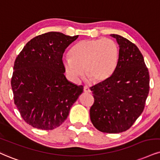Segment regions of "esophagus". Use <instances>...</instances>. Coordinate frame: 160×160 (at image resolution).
Here are the masks:
<instances>
[{
    "instance_id": "34e87169",
    "label": "esophagus",
    "mask_w": 160,
    "mask_h": 160,
    "mask_svg": "<svg viewBox=\"0 0 160 160\" xmlns=\"http://www.w3.org/2000/svg\"><path fill=\"white\" fill-rule=\"evenodd\" d=\"M84 91L85 92H88H88H90V90L88 86H84Z\"/></svg>"
}]
</instances>
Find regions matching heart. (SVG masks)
I'll return each mask as SVG.
<instances>
[{
	"label": "heart",
	"mask_w": 160,
	"mask_h": 160,
	"mask_svg": "<svg viewBox=\"0 0 160 160\" xmlns=\"http://www.w3.org/2000/svg\"><path fill=\"white\" fill-rule=\"evenodd\" d=\"M119 60V46L110 38L85 39L71 49L70 57L63 59L68 76L77 82L84 74L98 83L112 76Z\"/></svg>",
	"instance_id": "heart-1"
}]
</instances>
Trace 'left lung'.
<instances>
[{"instance_id":"left-lung-1","label":"left lung","mask_w":160,"mask_h":160,"mask_svg":"<svg viewBox=\"0 0 160 160\" xmlns=\"http://www.w3.org/2000/svg\"><path fill=\"white\" fill-rule=\"evenodd\" d=\"M119 45L116 70L108 79L90 88L94 103L90 110L92 125L103 133L127 131L142 113L149 92V72L134 44L111 34Z\"/></svg>"}]
</instances>
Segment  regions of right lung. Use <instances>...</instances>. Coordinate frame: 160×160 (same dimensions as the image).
I'll return each mask as SVG.
<instances>
[{"mask_svg": "<svg viewBox=\"0 0 160 160\" xmlns=\"http://www.w3.org/2000/svg\"><path fill=\"white\" fill-rule=\"evenodd\" d=\"M78 37L58 32L38 35L15 59L11 79L14 102L33 128L49 131L59 127L83 92V86L67 79L62 61L66 48Z\"/></svg>", "mask_w": 160, "mask_h": 160, "instance_id": "right-lung-1", "label": "right lung"}]
</instances>
